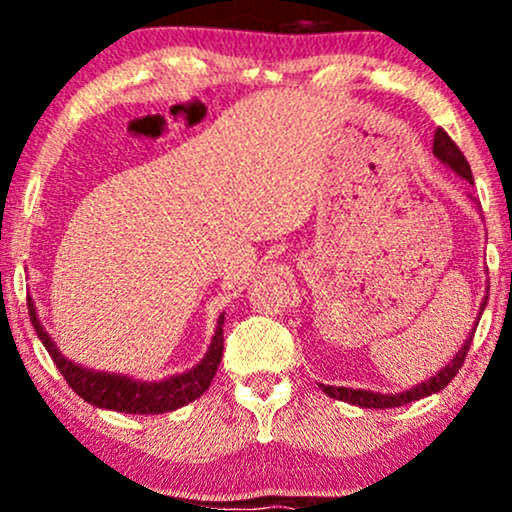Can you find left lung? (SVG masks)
Listing matches in <instances>:
<instances>
[{
	"label": "left lung",
	"instance_id": "obj_1",
	"mask_svg": "<svg viewBox=\"0 0 512 512\" xmlns=\"http://www.w3.org/2000/svg\"><path fill=\"white\" fill-rule=\"evenodd\" d=\"M433 154H436L438 161H443L445 166H450L452 170H455L457 175H462L464 180L472 182V168H469L467 158H464L460 146H457L448 137V132H445V129H440V127L436 129V137H433ZM486 298H489V296H486ZM486 298H484V303H481V313H484V308H486ZM477 325H479V322H474V330H477ZM474 330L467 339H464V346L460 351H457L455 358H452L448 366L440 368V373L433 375V378H428L426 383L411 387V390H407V392H399V395H383V392L351 390V387H332V385H320V387H322V392H325V395L339 399V402L356 404V407H363V409H392V407H402V404L416 402V399L433 395V392H440L445 385L450 383L452 378H455L457 373H460L464 358H467L469 344H472Z\"/></svg>",
	"mask_w": 512,
	"mask_h": 512
}]
</instances>
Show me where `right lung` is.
<instances>
[{
  "instance_id": "obj_1",
  "label": "right lung",
  "mask_w": 512,
  "mask_h": 512,
  "mask_svg": "<svg viewBox=\"0 0 512 512\" xmlns=\"http://www.w3.org/2000/svg\"><path fill=\"white\" fill-rule=\"evenodd\" d=\"M28 315H31L35 334L45 344V349H48V354L55 361V366L60 368V373L64 375L69 387H72L76 395L84 397L88 404L101 409L122 411V414H166V411L180 409L209 390L216 368L221 363L223 315H219V322H216V332L214 339H211L207 356L195 368L187 370V373L173 375V378L161 380V383H142V380H132L127 375L101 373V370L76 366L74 361H69V358L60 354V349L52 342L50 334L43 330L38 315H35V305L31 298H28Z\"/></svg>"
}]
</instances>
